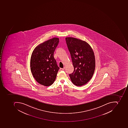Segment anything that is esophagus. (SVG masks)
I'll return each instance as SVG.
<instances>
[{"label": "esophagus", "mask_w": 128, "mask_h": 128, "mask_svg": "<svg viewBox=\"0 0 128 128\" xmlns=\"http://www.w3.org/2000/svg\"><path fill=\"white\" fill-rule=\"evenodd\" d=\"M64 69H65V68H60V71L64 70Z\"/></svg>", "instance_id": "34e87169"}]
</instances>
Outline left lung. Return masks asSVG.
<instances>
[{
    "label": "left lung",
    "instance_id": "obj_1",
    "mask_svg": "<svg viewBox=\"0 0 128 128\" xmlns=\"http://www.w3.org/2000/svg\"><path fill=\"white\" fill-rule=\"evenodd\" d=\"M65 40L74 68L69 76L74 84L81 86L87 84L93 75L95 69L94 52L85 41L72 37Z\"/></svg>",
    "mask_w": 128,
    "mask_h": 128
}]
</instances>
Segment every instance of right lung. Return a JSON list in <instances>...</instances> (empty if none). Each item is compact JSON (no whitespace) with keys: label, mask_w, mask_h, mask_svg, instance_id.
I'll list each match as a JSON object with an SVG mask.
<instances>
[{"label":"right lung","mask_w":128,"mask_h":128,"mask_svg":"<svg viewBox=\"0 0 128 128\" xmlns=\"http://www.w3.org/2000/svg\"><path fill=\"white\" fill-rule=\"evenodd\" d=\"M59 42L57 38L50 39L36 46L31 55L30 67L33 76L45 86L53 84L60 69L54 56Z\"/></svg>","instance_id":"add662e5"}]
</instances>
